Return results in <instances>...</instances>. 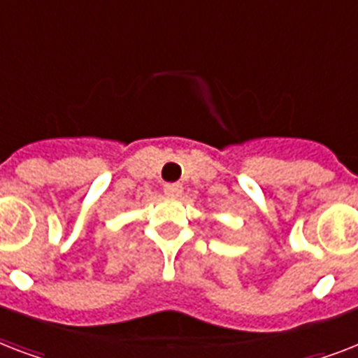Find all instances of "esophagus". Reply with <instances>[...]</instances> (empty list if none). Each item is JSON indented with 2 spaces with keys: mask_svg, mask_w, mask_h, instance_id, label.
Returning <instances> with one entry per match:
<instances>
[{
  "mask_svg": "<svg viewBox=\"0 0 358 358\" xmlns=\"http://www.w3.org/2000/svg\"><path fill=\"white\" fill-rule=\"evenodd\" d=\"M163 191H165V195L169 196H180L182 195V191H184V187H182V184H165L163 185Z\"/></svg>",
  "mask_w": 358,
  "mask_h": 358,
  "instance_id": "1",
  "label": "esophagus"
}]
</instances>
